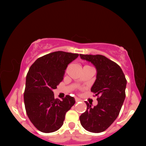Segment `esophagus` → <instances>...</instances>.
Returning <instances> with one entry per match:
<instances>
[{
    "instance_id": "esophagus-1",
    "label": "esophagus",
    "mask_w": 146,
    "mask_h": 146,
    "mask_svg": "<svg viewBox=\"0 0 146 146\" xmlns=\"http://www.w3.org/2000/svg\"><path fill=\"white\" fill-rule=\"evenodd\" d=\"M75 101L76 102H80V101H81V100L80 99V98H78L77 97H75Z\"/></svg>"
}]
</instances>
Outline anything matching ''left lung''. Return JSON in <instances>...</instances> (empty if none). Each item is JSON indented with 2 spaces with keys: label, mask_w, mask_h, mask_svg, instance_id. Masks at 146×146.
I'll use <instances>...</instances> for the list:
<instances>
[{
  "label": "left lung",
  "mask_w": 146,
  "mask_h": 146,
  "mask_svg": "<svg viewBox=\"0 0 146 146\" xmlns=\"http://www.w3.org/2000/svg\"><path fill=\"white\" fill-rule=\"evenodd\" d=\"M80 58L92 63L97 70L91 91L97 96L98 104H87V110L80 116L81 125L92 133H101L112 124L119 115L125 97L127 80L117 64L100 55H80Z\"/></svg>",
  "instance_id": "left-lung-1"
}]
</instances>
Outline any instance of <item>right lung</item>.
I'll return each mask as SVG.
<instances>
[{
	"instance_id": "1",
	"label": "right lung",
	"mask_w": 146,
	"mask_h": 146,
	"mask_svg": "<svg viewBox=\"0 0 146 146\" xmlns=\"http://www.w3.org/2000/svg\"><path fill=\"white\" fill-rule=\"evenodd\" d=\"M78 54L55 51L36 59L29 69L24 93L27 115L36 129L52 133L63 125L66 112L75 104L70 95L60 100L53 90L63 80L68 65Z\"/></svg>"
}]
</instances>
